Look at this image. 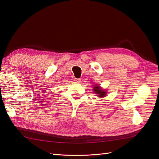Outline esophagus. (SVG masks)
<instances>
[{"label": "esophagus", "instance_id": "esophagus-1", "mask_svg": "<svg viewBox=\"0 0 159 159\" xmlns=\"http://www.w3.org/2000/svg\"><path fill=\"white\" fill-rule=\"evenodd\" d=\"M74 81H75V82H80L81 81V79H80V78H75L74 79Z\"/></svg>", "mask_w": 159, "mask_h": 159}]
</instances>
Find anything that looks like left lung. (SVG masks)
<instances>
[{"mask_svg": "<svg viewBox=\"0 0 159 159\" xmlns=\"http://www.w3.org/2000/svg\"><path fill=\"white\" fill-rule=\"evenodd\" d=\"M93 90H94V92L98 94L99 97H104L105 94H106V91L102 90L99 87H98V86H95V88H93Z\"/></svg>", "mask_w": 159, "mask_h": 159, "instance_id": "obj_1", "label": "left lung"}]
</instances>
